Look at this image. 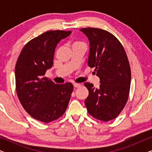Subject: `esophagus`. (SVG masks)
<instances>
[{"mask_svg":"<svg viewBox=\"0 0 152 152\" xmlns=\"http://www.w3.org/2000/svg\"><path fill=\"white\" fill-rule=\"evenodd\" d=\"M73 86L75 88H78V87H80L81 85L80 84H77V83H73Z\"/></svg>","mask_w":152,"mask_h":152,"instance_id":"esophagus-1","label":"esophagus"}]
</instances>
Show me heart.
<instances>
[{"label": "heart", "instance_id": "obj_1", "mask_svg": "<svg viewBox=\"0 0 152 152\" xmlns=\"http://www.w3.org/2000/svg\"><path fill=\"white\" fill-rule=\"evenodd\" d=\"M80 43H81V42H75L74 43V44H80Z\"/></svg>", "mask_w": 152, "mask_h": 152}]
</instances>
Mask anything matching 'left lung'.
<instances>
[{
	"mask_svg": "<svg viewBox=\"0 0 152 152\" xmlns=\"http://www.w3.org/2000/svg\"><path fill=\"white\" fill-rule=\"evenodd\" d=\"M88 39L90 50L88 66L95 68L100 85L84 83L88 96L85 105L91 115L97 120L109 121L124 109L129 97L131 68L123 46L116 37L99 28L80 30Z\"/></svg>",
	"mask_w": 152,
	"mask_h": 152,
	"instance_id": "8db88e82",
	"label": "left lung"
}]
</instances>
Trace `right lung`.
I'll list each match as a JSON object with an SVG mask.
<instances>
[{"label": "right lung", "instance_id": "add662e5", "mask_svg": "<svg viewBox=\"0 0 152 152\" xmlns=\"http://www.w3.org/2000/svg\"><path fill=\"white\" fill-rule=\"evenodd\" d=\"M71 31L53 30L32 39L22 49L15 66L16 90L28 114L39 121L52 122L65 113L73 85L55 84L44 75L53 65L57 43Z\"/></svg>", "mask_w": 152, "mask_h": 152}]
</instances>
